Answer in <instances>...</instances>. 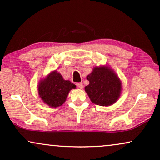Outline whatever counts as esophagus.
I'll return each instance as SVG.
<instances>
[{
  "label": "esophagus",
  "mask_w": 160,
  "mask_h": 160,
  "mask_svg": "<svg viewBox=\"0 0 160 160\" xmlns=\"http://www.w3.org/2000/svg\"><path fill=\"white\" fill-rule=\"evenodd\" d=\"M76 85L78 86V88H79L80 89H82L83 88V85L81 82H78L76 84Z\"/></svg>",
  "instance_id": "34e87169"
}]
</instances>
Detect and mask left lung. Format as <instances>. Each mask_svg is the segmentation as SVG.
<instances>
[{"label":"left lung","instance_id":"left-lung-1","mask_svg":"<svg viewBox=\"0 0 160 160\" xmlns=\"http://www.w3.org/2000/svg\"><path fill=\"white\" fill-rule=\"evenodd\" d=\"M89 84L85 88L92 103L101 106L114 104L120 98L122 82L116 72L108 66H95L87 76Z\"/></svg>","mask_w":160,"mask_h":160}]
</instances>
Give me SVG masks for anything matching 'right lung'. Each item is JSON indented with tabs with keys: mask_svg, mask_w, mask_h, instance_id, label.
<instances>
[{
	"mask_svg": "<svg viewBox=\"0 0 160 160\" xmlns=\"http://www.w3.org/2000/svg\"><path fill=\"white\" fill-rule=\"evenodd\" d=\"M76 86L71 81L63 78L57 70L51 71L38 85L39 97L45 104L52 108H57L65 102L69 92Z\"/></svg>",
	"mask_w": 160,
	"mask_h": 160,
	"instance_id": "obj_1",
	"label": "right lung"
}]
</instances>
